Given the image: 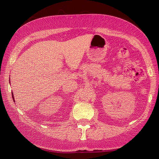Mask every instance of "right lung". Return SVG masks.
Listing matches in <instances>:
<instances>
[{
	"instance_id": "obj_1",
	"label": "right lung",
	"mask_w": 159,
	"mask_h": 159,
	"mask_svg": "<svg viewBox=\"0 0 159 159\" xmlns=\"http://www.w3.org/2000/svg\"><path fill=\"white\" fill-rule=\"evenodd\" d=\"M12 99H13V100H14V97H13V93H12Z\"/></svg>"
}]
</instances>
